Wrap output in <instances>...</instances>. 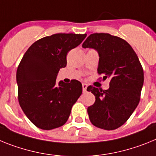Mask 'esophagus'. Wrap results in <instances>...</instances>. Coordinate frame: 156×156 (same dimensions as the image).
Returning <instances> with one entry per match:
<instances>
[{
	"label": "esophagus",
	"mask_w": 156,
	"mask_h": 156,
	"mask_svg": "<svg viewBox=\"0 0 156 156\" xmlns=\"http://www.w3.org/2000/svg\"><path fill=\"white\" fill-rule=\"evenodd\" d=\"M87 87L88 86L86 85V84L83 83L82 84V89H83V92H86V89H87Z\"/></svg>",
	"instance_id": "34e87169"
}]
</instances>
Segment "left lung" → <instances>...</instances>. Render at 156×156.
Instances as JSON below:
<instances>
[{
    "label": "left lung",
    "mask_w": 156,
    "mask_h": 156,
    "mask_svg": "<svg viewBox=\"0 0 156 156\" xmlns=\"http://www.w3.org/2000/svg\"><path fill=\"white\" fill-rule=\"evenodd\" d=\"M98 52L97 72L110 79L109 89L89 86L96 101L87 109L93 125L106 130L122 126L137 107L144 84V70L130 44L109 34H93L82 44Z\"/></svg>",
    "instance_id": "obj_1"
}]
</instances>
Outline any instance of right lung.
I'll use <instances>...</instances> for the list:
<instances>
[{"instance_id": "add662e5", "label": "right lung", "mask_w": 156, "mask_h": 156, "mask_svg": "<svg viewBox=\"0 0 156 156\" xmlns=\"http://www.w3.org/2000/svg\"><path fill=\"white\" fill-rule=\"evenodd\" d=\"M85 34H55L35 41L23 56L16 72L18 99L30 122L45 130L64 125L82 93V83L71 80L56 83L67 52L79 45Z\"/></svg>"}]
</instances>
